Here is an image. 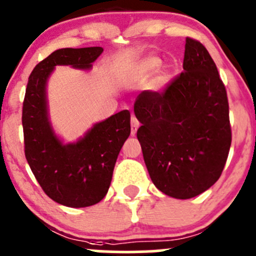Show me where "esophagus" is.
<instances>
[{
	"label": "esophagus",
	"instance_id": "1",
	"mask_svg": "<svg viewBox=\"0 0 256 256\" xmlns=\"http://www.w3.org/2000/svg\"><path fill=\"white\" fill-rule=\"evenodd\" d=\"M130 126H132V130H130L132 136H136V133L138 128H139V126H140L139 120H136V116H132V120H130Z\"/></svg>",
	"mask_w": 256,
	"mask_h": 256
}]
</instances>
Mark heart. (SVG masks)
<instances>
[{"instance_id": "heart-1", "label": "heart", "mask_w": 256, "mask_h": 256, "mask_svg": "<svg viewBox=\"0 0 256 256\" xmlns=\"http://www.w3.org/2000/svg\"><path fill=\"white\" fill-rule=\"evenodd\" d=\"M160 66V60L158 58H156V56H148V58H145L139 65L136 66V76L140 77V76H144V74L154 72Z\"/></svg>"}]
</instances>
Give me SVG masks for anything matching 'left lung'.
<instances>
[{
    "label": "left lung",
    "instance_id": "8db88e82",
    "mask_svg": "<svg viewBox=\"0 0 256 256\" xmlns=\"http://www.w3.org/2000/svg\"><path fill=\"white\" fill-rule=\"evenodd\" d=\"M182 72L162 92L134 104L138 140L152 182L179 200L196 197L220 178L231 146L225 86L204 46L186 38Z\"/></svg>",
    "mask_w": 256,
    "mask_h": 256
}]
</instances>
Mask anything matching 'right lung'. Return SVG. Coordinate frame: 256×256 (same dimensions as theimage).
<instances>
[{
	"instance_id": "obj_1",
	"label": "right lung",
	"mask_w": 256,
	"mask_h": 256,
	"mask_svg": "<svg viewBox=\"0 0 256 256\" xmlns=\"http://www.w3.org/2000/svg\"><path fill=\"white\" fill-rule=\"evenodd\" d=\"M102 47L62 48L43 59L28 76L22 102L25 157L48 197L59 204H96L110 188L117 157L130 134L128 110L96 123L77 142L62 144L48 120L46 84L56 65L88 70Z\"/></svg>"
}]
</instances>
